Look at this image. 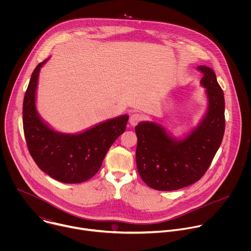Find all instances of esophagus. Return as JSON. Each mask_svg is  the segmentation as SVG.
I'll list each match as a JSON object with an SVG mask.
<instances>
[{
    "label": "esophagus",
    "mask_w": 251,
    "mask_h": 251,
    "mask_svg": "<svg viewBox=\"0 0 251 251\" xmlns=\"http://www.w3.org/2000/svg\"><path fill=\"white\" fill-rule=\"evenodd\" d=\"M142 119H143V116L140 113L134 112L131 114V116L129 118V123L131 126H136Z\"/></svg>",
    "instance_id": "34e87169"
}]
</instances>
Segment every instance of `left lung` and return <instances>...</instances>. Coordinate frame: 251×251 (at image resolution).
<instances>
[{"label": "left lung", "mask_w": 251, "mask_h": 251, "mask_svg": "<svg viewBox=\"0 0 251 251\" xmlns=\"http://www.w3.org/2000/svg\"><path fill=\"white\" fill-rule=\"evenodd\" d=\"M203 75L208 108L200 125L183 140H176L158 124L140 122L135 127L138 143L136 164L143 181L158 191L188 187L205 174L225 134V96L214 71L198 66Z\"/></svg>", "instance_id": "obj_1"}]
</instances>
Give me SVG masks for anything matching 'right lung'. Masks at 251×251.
I'll use <instances>...</instances> for the list:
<instances>
[{"instance_id":"add662e5","label":"right lung","mask_w":251,"mask_h":251,"mask_svg":"<svg viewBox=\"0 0 251 251\" xmlns=\"http://www.w3.org/2000/svg\"><path fill=\"white\" fill-rule=\"evenodd\" d=\"M47 62L34 68L23 104V124L26 146L39 168L56 181L78 184L92 177L115 140L124 133L128 115L100 123L87 131L68 135L50 129L35 108L39 73Z\"/></svg>"}]
</instances>
